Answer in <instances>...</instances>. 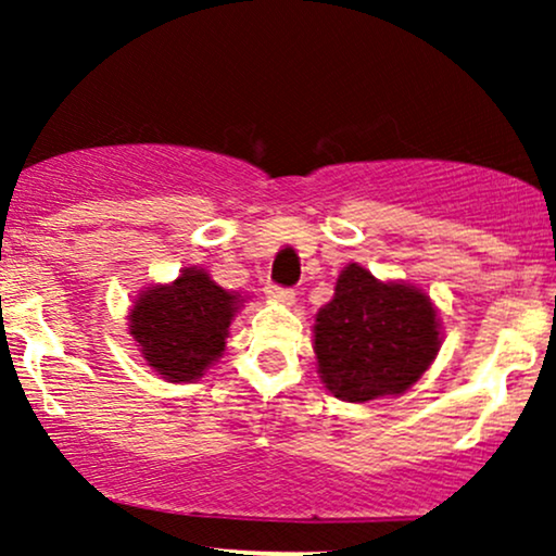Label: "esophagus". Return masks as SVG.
Listing matches in <instances>:
<instances>
[{"instance_id": "1", "label": "esophagus", "mask_w": 556, "mask_h": 556, "mask_svg": "<svg viewBox=\"0 0 556 556\" xmlns=\"http://www.w3.org/2000/svg\"><path fill=\"white\" fill-rule=\"evenodd\" d=\"M266 295H269L274 303H279V305H292V303H295V290H292V287L269 285V287H266Z\"/></svg>"}]
</instances>
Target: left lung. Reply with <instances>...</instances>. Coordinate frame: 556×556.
Instances as JSON below:
<instances>
[{
	"mask_svg": "<svg viewBox=\"0 0 556 556\" xmlns=\"http://www.w3.org/2000/svg\"><path fill=\"white\" fill-rule=\"evenodd\" d=\"M442 348L431 298L407 282H379L348 264L334 298L316 314L314 350L321 381L344 402L410 389Z\"/></svg>",
	"mask_w": 556,
	"mask_h": 556,
	"instance_id": "left-lung-1",
	"label": "left lung"
}]
</instances>
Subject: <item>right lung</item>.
Returning a JSON list of instances; mask_svg holds the SVG:
<instances>
[{
  "label": "right lung",
  "mask_w": 556,
  "mask_h": 556,
  "mask_svg": "<svg viewBox=\"0 0 556 556\" xmlns=\"http://www.w3.org/2000/svg\"><path fill=\"white\" fill-rule=\"evenodd\" d=\"M240 303L238 292L232 295L203 269L188 266L172 285L146 287L127 327L162 379L190 384L222 358Z\"/></svg>",
  "instance_id": "right-lung-1"
}]
</instances>
